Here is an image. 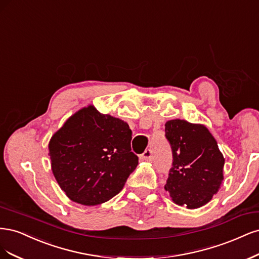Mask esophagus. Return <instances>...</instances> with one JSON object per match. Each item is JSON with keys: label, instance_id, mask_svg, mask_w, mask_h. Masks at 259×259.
<instances>
[{"label": "esophagus", "instance_id": "obj_1", "mask_svg": "<svg viewBox=\"0 0 259 259\" xmlns=\"http://www.w3.org/2000/svg\"><path fill=\"white\" fill-rule=\"evenodd\" d=\"M141 157H142V159H144L146 161H152V159H153V153H152L151 149H146V151L141 155Z\"/></svg>", "mask_w": 259, "mask_h": 259}]
</instances>
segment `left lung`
<instances>
[{
	"mask_svg": "<svg viewBox=\"0 0 259 259\" xmlns=\"http://www.w3.org/2000/svg\"><path fill=\"white\" fill-rule=\"evenodd\" d=\"M164 126L173 154L164 189L177 204L198 208L210 201L222 185L224 156L203 124L173 119Z\"/></svg>",
	"mask_w": 259,
	"mask_h": 259,
	"instance_id": "1",
	"label": "left lung"
}]
</instances>
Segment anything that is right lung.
Segmentation results:
<instances>
[{"label": "right lung", "mask_w": 259, "mask_h": 259, "mask_svg": "<svg viewBox=\"0 0 259 259\" xmlns=\"http://www.w3.org/2000/svg\"><path fill=\"white\" fill-rule=\"evenodd\" d=\"M131 136L127 122L93 105L72 115L48 145L53 173L66 196L97 205L117 195L139 163Z\"/></svg>", "instance_id": "add662e5"}]
</instances>
